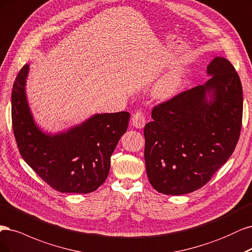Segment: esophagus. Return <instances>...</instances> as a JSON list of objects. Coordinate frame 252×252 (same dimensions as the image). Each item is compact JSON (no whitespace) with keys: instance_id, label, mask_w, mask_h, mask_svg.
Listing matches in <instances>:
<instances>
[{"instance_id":"esophagus-1","label":"esophagus","mask_w":252,"mask_h":252,"mask_svg":"<svg viewBox=\"0 0 252 252\" xmlns=\"http://www.w3.org/2000/svg\"><path fill=\"white\" fill-rule=\"evenodd\" d=\"M132 124L137 128H142L145 125V117L142 112H136L132 117Z\"/></svg>"}]
</instances>
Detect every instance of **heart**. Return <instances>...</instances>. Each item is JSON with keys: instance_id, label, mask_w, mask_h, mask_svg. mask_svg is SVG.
I'll list each match as a JSON object with an SVG mask.
<instances>
[{"instance_id": "1", "label": "heart", "mask_w": 252, "mask_h": 252, "mask_svg": "<svg viewBox=\"0 0 252 252\" xmlns=\"http://www.w3.org/2000/svg\"><path fill=\"white\" fill-rule=\"evenodd\" d=\"M185 82V75L182 72H175L170 73L156 85L154 89V95H155L158 99L167 100L173 98L178 93L181 91V89L184 86Z\"/></svg>"}]
</instances>
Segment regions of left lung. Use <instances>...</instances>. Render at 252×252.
<instances>
[{
  "instance_id": "left-lung-1",
  "label": "left lung",
  "mask_w": 252,
  "mask_h": 252,
  "mask_svg": "<svg viewBox=\"0 0 252 252\" xmlns=\"http://www.w3.org/2000/svg\"><path fill=\"white\" fill-rule=\"evenodd\" d=\"M207 82L176 95L152 111L144 126V160L157 191L179 196L205 185L238 143L243 90L229 61L217 56Z\"/></svg>"
}]
</instances>
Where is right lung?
Returning a JSON list of instances; mask_svg holds the SVG:
<instances>
[{
    "label": "right lung",
    "instance_id": "right-lung-1",
    "mask_svg": "<svg viewBox=\"0 0 252 252\" xmlns=\"http://www.w3.org/2000/svg\"><path fill=\"white\" fill-rule=\"evenodd\" d=\"M28 72L29 64H25L11 93L12 127L21 156L55 190H96L109 175L111 156L126 132L129 113L95 114L67 131L45 133L35 124L28 104Z\"/></svg>",
    "mask_w": 252,
    "mask_h": 252
}]
</instances>
